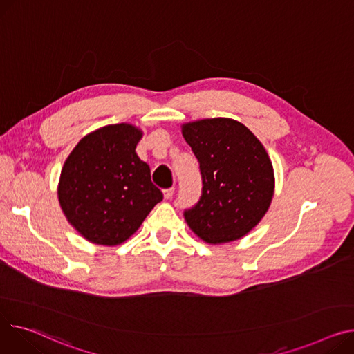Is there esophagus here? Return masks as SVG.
Here are the masks:
<instances>
[{
	"label": "esophagus",
	"mask_w": 354,
	"mask_h": 354,
	"mask_svg": "<svg viewBox=\"0 0 354 354\" xmlns=\"http://www.w3.org/2000/svg\"><path fill=\"white\" fill-rule=\"evenodd\" d=\"M174 194H175V189H174V187H169V189H165L163 191V198L165 199H171L174 196Z\"/></svg>",
	"instance_id": "34e87169"
}]
</instances>
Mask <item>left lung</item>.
Segmentation results:
<instances>
[{
  "label": "left lung",
  "mask_w": 354,
  "mask_h": 354,
  "mask_svg": "<svg viewBox=\"0 0 354 354\" xmlns=\"http://www.w3.org/2000/svg\"><path fill=\"white\" fill-rule=\"evenodd\" d=\"M182 135L199 160L202 196L185 210V221L209 245L238 241L248 234L272 203V160L243 124L212 118L183 124Z\"/></svg>",
  "instance_id": "left-lung-1"
}]
</instances>
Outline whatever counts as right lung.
<instances>
[{
    "label": "right lung",
    "instance_id": "1",
    "mask_svg": "<svg viewBox=\"0 0 354 354\" xmlns=\"http://www.w3.org/2000/svg\"><path fill=\"white\" fill-rule=\"evenodd\" d=\"M142 136L132 124L106 125L85 135L64 162L58 202L88 242L124 243L162 201L148 163L135 152Z\"/></svg>",
    "mask_w": 354,
    "mask_h": 354
}]
</instances>
